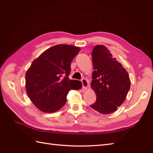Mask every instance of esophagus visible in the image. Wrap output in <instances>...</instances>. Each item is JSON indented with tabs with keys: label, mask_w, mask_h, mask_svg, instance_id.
Instances as JSON below:
<instances>
[{
	"label": "esophagus",
	"mask_w": 153,
	"mask_h": 153,
	"mask_svg": "<svg viewBox=\"0 0 153 153\" xmlns=\"http://www.w3.org/2000/svg\"><path fill=\"white\" fill-rule=\"evenodd\" d=\"M82 85H83V89H87V87H89V82L86 79L83 78L82 79Z\"/></svg>",
	"instance_id": "34e87169"
}]
</instances>
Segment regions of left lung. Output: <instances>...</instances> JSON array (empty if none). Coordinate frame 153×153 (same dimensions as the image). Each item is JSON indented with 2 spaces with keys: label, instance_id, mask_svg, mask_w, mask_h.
Instances as JSON below:
<instances>
[{
  "label": "left lung",
  "instance_id": "1",
  "mask_svg": "<svg viewBox=\"0 0 153 153\" xmlns=\"http://www.w3.org/2000/svg\"><path fill=\"white\" fill-rule=\"evenodd\" d=\"M92 60L95 71L91 88L97 100L90 106L103 114H108L124 102L130 88V79L125 68L103 45L94 47Z\"/></svg>",
  "mask_w": 153,
  "mask_h": 153
}]
</instances>
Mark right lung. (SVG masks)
I'll return each instance as SVG.
<instances>
[{
    "mask_svg": "<svg viewBox=\"0 0 153 153\" xmlns=\"http://www.w3.org/2000/svg\"><path fill=\"white\" fill-rule=\"evenodd\" d=\"M79 50V47L72 45H55L43 52L27 70L26 92L41 111H57L66 104L71 89L82 88L79 81L69 79L71 62Z\"/></svg>",
    "mask_w": 153,
    "mask_h": 153,
    "instance_id": "1",
    "label": "right lung"
}]
</instances>
